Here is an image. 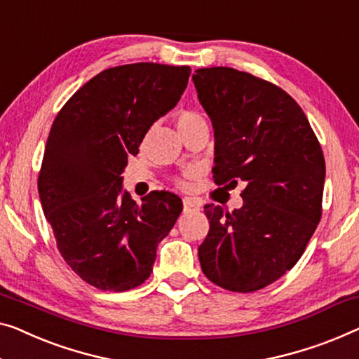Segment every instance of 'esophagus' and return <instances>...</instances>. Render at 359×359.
Returning a JSON list of instances; mask_svg holds the SVG:
<instances>
[{
  "label": "esophagus",
  "mask_w": 359,
  "mask_h": 359,
  "mask_svg": "<svg viewBox=\"0 0 359 359\" xmlns=\"http://www.w3.org/2000/svg\"><path fill=\"white\" fill-rule=\"evenodd\" d=\"M200 203H198L195 198H184V211H191V210H200Z\"/></svg>",
  "instance_id": "obj_1"
}]
</instances>
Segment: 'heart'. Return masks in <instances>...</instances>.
<instances>
[{
    "instance_id": "heart-1",
    "label": "heart",
    "mask_w": 359,
    "mask_h": 359,
    "mask_svg": "<svg viewBox=\"0 0 359 359\" xmlns=\"http://www.w3.org/2000/svg\"><path fill=\"white\" fill-rule=\"evenodd\" d=\"M205 122L201 114H198L196 111H182L177 116V127H189Z\"/></svg>"
}]
</instances>
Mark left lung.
<instances>
[{"label":"left lung","instance_id":"8db88e82","mask_svg":"<svg viewBox=\"0 0 359 359\" xmlns=\"http://www.w3.org/2000/svg\"><path fill=\"white\" fill-rule=\"evenodd\" d=\"M191 79L214 128V182H247L240 210L205 206L210 232L198 258L216 285L256 292L297 264L316 231L323 149L303 109L277 85L232 67L198 69Z\"/></svg>","mask_w":359,"mask_h":359}]
</instances>
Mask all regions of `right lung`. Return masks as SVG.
Instances as JSON below:
<instances>
[{
  "label": "right lung",
  "mask_w": 359,
  "mask_h": 359,
  "mask_svg": "<svg viewBox=\"0 0 359 359\" xmlns=\"http://www.w3.org/2000/svg\"><path fill=\"white\" fill-rule=\"evenodd\" d=\"M190 72L156 62L106 69L53 122L39 174L41 208L64 261L100 290L142 285L180 216L182 200L169 191H151L138 206L121 174L149 127L177 104Z\"/></svg>",
  "instance_id": "add662e5"
}]
</instances>
